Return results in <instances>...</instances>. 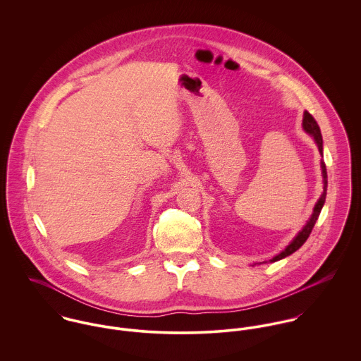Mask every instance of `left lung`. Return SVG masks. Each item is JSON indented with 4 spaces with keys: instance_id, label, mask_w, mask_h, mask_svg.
Instances as JSON below:
<instances>
[{
    "instance_id": "obj_1",
    "label": "left lung",
    "mask_w": 361,
    "mask_h": 361,
    "mask_svg": "<svg viewBox=\"0 0 361 361\" xmlns=\"http://www.w3.org/2000/svg\"><path fill=\"white\" fill-rule=\"evenodd\" d=\"M303 129L314 137V142L317 143V147H318V150H319V154L322 155V136H321V130H319V126H318L317 121L312 118V115L310 114L309 111H305V115H303ZM321 169H322V178H324V180H322V182H324V192H322L321 197L318 199V202L315 203V207H314V209H312V214H311L307 224H306V225L303 226V229L298 233V236L286 246L285 250H282L278 256H275V257L271 258V259H268V261H265V262H275V261H278V259H282V258L290 256L292 253H295L296 250H299V249L305 245V242L309 239L310 233H311V231H312V228H314V225H315V222H317V219H318V216H319V212H321V209H322V206H324V203H325V197H326L328 176H326V166H325L324 158L321 159Z\"/></svg>"
}]
</instances>
